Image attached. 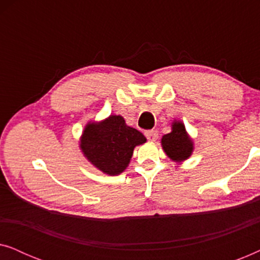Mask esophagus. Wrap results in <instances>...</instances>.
<instances>
[{"label": "esophagus", "instance_id": "obj_1", "mask_svg": "<svg viewBox=\"0 0 260 260\" xmlns=\"http://www.w3.org/2000/svg\"><path fill=\"white\" fill-rule=\"evenodd\" d=\"M145 136H147V138L150 142H155L158 137V133L156 130H149V131H145Z\"/></svg>", "mask_w": 260, "mask_h": 260}]
</instances>
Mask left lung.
I'll return each instance as SVG.
<instances>
[{
    "instance_id": "8db88e82",
    "label": "left lung",
    "mask_w": 260,
    "mask_h": 260,
    "mask_svg": "<svg viewBox=\"0 0 260 260\" xmlns=\"http://www.w3.org/2000/svg\"><path fill=\"white\" fill-rule=\"evenodd\" d=\"M161 145L166 155L173 162L179 163V165L187 161L194 151V142L187 133L183 122L179 119L173 120L172 131L163 135Z\"/></svg>"
}]
</instances>
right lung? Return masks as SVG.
I'll return each mask as SVG.
<instances>
[{
    "label": "right lung",
    "instance_id": "obj_1",
    "mask_svg": "<svg viewBox=\"0 0 260 260\" xmlns=\"http://www.w3.org/2000/svg\"><path fill=\"white\" fill-rule=\"evenodd\" d=\"M145 142L144 135L127 125L122 116L110 115L85 125L79 148L92 166L106 175L117 176L127 168L134 149Z\"/></svg>",
    "mask_w": 260,
    "mask_h": 260
}]
</instances>
